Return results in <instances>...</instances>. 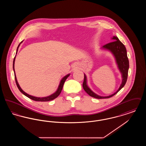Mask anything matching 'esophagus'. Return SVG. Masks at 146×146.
I'll return each mask as SVG.
<instances>
[{
	"label": "esophagus",
	"mask_w": 146,
	"mask_h": 146,
	"mask_svg": "<svg viewBox=\"0 0 146 146\" xmlns=\"http://www.w3.org/2000/svg\"><path fill=\"white\" fill-rule=\"evenodd\" d=\"M74 67H75V66H74Z\"/></svg>",
	"instance_id": "34e87169"
}]
</instances>
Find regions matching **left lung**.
<instances>
[{
    "label": "left lung",
    "mask_w": 146,
    "mask_h": 146,
    "mask_svg": "<svg viewBox=\"0 0 146 146\" xmlns=\"http://www.w3.org/2000/svg\"><path fill=\"white\" fill-rule=\"evenodd\" d=\"M111 39L114 41L108 43L104 45L101 48L102 49L107 50L110 51L113 55L114 56L115 62L117 63L118 69L121 73L122 77V82L118 90L114 94L107 96H101L98 95L95 92L91 90L90 88L88 86L87 84V78L84 74V79L83 87L84 90L90 96L94 97L95 98L101 99V98H107L113 96L114 95L117 94L125 85L127 79L128 70L129 68V62L127 56V51L124 45L119 40L118 37L116 36H113Z\"/></svg>",
    "instance_id": "left-lung-1"
}]
</instances>
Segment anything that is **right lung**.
Wrapping results in <instances>:
<instances>
[{
    "mask_svg": "<svg viewBox=\"0 0 146 146\" xmlns=\"http://www.w3.org/2000/svg\"><path fill=\"white\" fill-rule=\"evenodd\" d=\"M22 42H23V41H22V42L19 44V46H18V47H17V50H16V54H17V51H18V49H19V46H20V44H21V43ZM15 58H16V56H15V57H14V61H13V70H14V74H15V82H16V85H17V86L18 89H19V90L20 91V92H22L24 95H25L26 96L28 97V98H29L30 99H31V100H34V101H40V102H46V101H51V100H54V99L56 98V97H57L58 96H59V95L60 94V93L61 92V91L62 90L63 84L64 83V82H65L66 80L67 79V78L68 76H70V74H67V75H66V76H64V77L61 80L60 83V84H59V85H58V88H57V90H56V91L55 93L52 94V95H50V96H46V97H38L33 96H32V95H29L28 94H27V93H26V92H25L24 91L22 90V89H21V87L20 86L19 84L18 83V82H17V78H16V74H15V68H14V64H15Z\"/></svg>",
    "mask_w": 146,
    "mask_h": 146,
    "instance_id": "right-lung-1",
    "label": "right lung"
}]
</instances>
